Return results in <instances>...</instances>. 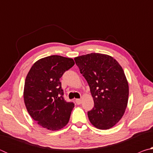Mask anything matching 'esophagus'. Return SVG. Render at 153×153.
Instances as JSON below:
<instances>
[{"instance_id": "esophagus-1", "label": "esophagus", "mask_w": 153, "mask_h": 153, "mask_svg": "<svg viewBox=\"0 0 153 153\" xmlns=\"http://www.w3.org/2000/svg\"><path fill=\"white\" fill-rule=\"evenodd\" d=\"M76 102L77 105H80L82 102V100L79 99V98H78V99H76Z\"/></svg>"}]
</instances>
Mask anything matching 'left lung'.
<instances>
[{"mask_svg": "<svg viewBox=\"0 0 153 153\" xmlns=\"http://www.w3.org/2000/svg\"><path fill=\"white\" fill-rule=\"evenodd\" d=\"M74 60L94 99V107L88 111L90 121L100 129L112 128L122 117L128 101V83L122 67L104 54L90 53Z\"/></svg>", "mask_w": 153, "mask_h": 153, "instance_id": "8db88e82", "label": "left lung"}]
</instances>
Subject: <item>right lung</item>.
I'll return each instance as SVG.
<instances>
[{
  "label": "right lung",
  "mask_w": 153,
  "mask_h": 153,
  "mask_svg": "<svg viewBox=\"0 0 153 153\" xmlns=\"http://www.w3.org/2000/svg\"><path fill=\"white\" fill-rule=\"evenodd\" d=\"M74 64L72 59L52 55L36 61L28 72L24 102L31 117L43 128L58 130L69 122L74 103L65 100L60 78Z\"/></svg>",
  "instance_id": "add662e5"
}]
</instances>
